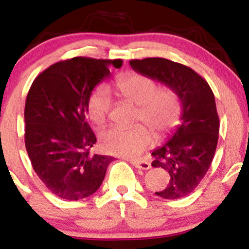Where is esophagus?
Masks as SVG:
<instances>
[{
	"label": "esophagus",
	"mask_w": 249,
	"mask_h": 249,
	"mask_svg": "<svg viewBox=\"0 0 249 249\" xmlns=\"http://www.w3.org/2000/svg\"><path fill=\"white\" fill-rule=\"evenodd\" d=\"M128 161H130L133 166H136L137 168H142V170H148V168L151 167L150 162L145 160V159H128Z\"/></svg>",
	"instance_id": "obj_1"
}]
</instances>
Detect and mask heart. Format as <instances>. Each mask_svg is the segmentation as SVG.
<instances>
[{"instance_id": "b5f03b06", "label": "heart", "mask_w": 249, "mask_h": 249, "mask_svg": "<svg viewBox=\"0 0 249 249\" xmlns=\"http://www.w3.org/2000/svg\"><path fill=\"white\" fill-rule=\"evenodd\" d=\"M116 93L122 99L136 105L134 123L130 128L111 127L101 133L99 142L105 152L122 157H133L150 146L152 134L157 139L167 137L178 125L181 116V101L173 89H158L150 77L138 72L119 75L113 82ZM112 101L108 91L99 87L88 101V113L97 125L107 121Z\"/></svg>"}]
</instances>
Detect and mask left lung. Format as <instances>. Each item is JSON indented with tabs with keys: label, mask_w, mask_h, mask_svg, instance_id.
<instances>
[{
	"label": "left lung",
	"mask_w": 249,
	"mask_h": 249,
	"mask_svg": "<svg viewBox=\"0 0 249 249\" xmlns=\"http://www.w3.org/2000/svg\"><path fill=\"white\" fill-rule=\"evenodd\" d=\"M130 65L173 89L180 97L181 125L170 141L153 151L152 166L170 176L167 187L157 196L170 200L186 196L207 173L218 145L220 123L212 89L191 68L166 58L132 59Z\"/></svg>",
	"instance_id": "left-lung-1"
}]
</instances>
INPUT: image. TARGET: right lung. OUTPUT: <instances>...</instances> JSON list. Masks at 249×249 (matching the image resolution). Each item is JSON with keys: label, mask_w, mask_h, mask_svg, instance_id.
I'll return each instance as SVG.
<instances>
[{"label": "right lung", "mask_w": 249, "mask_h": 249, "mask_svg": "<svg viewBox=\"0 0 249 249\" xmlns=\"http://www.w3.org/2000/svg\"><path fill=\"white\" fill-rule=\"evenodd\" d=\"M122 59L73 57L36 77L24 107V142L31 165L59 198L81 200L98 190L113 157L91 154L97 139L87 122L97 84L122 67Z\"/></svg>", "instance_id": "add662e5"}]
</instances>
